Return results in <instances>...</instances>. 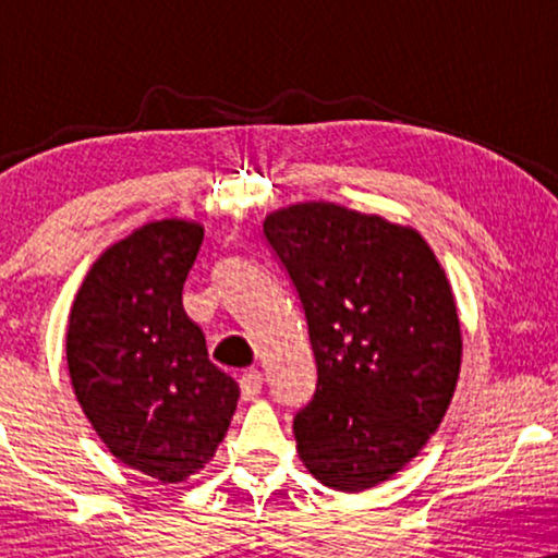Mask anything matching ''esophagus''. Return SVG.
<instances>
[{"label":"esophagus","mask_w":558,"mask_h":558,"mask_svg":"<svg viewBox=\"0 0 558 558\" xmlns=\"http://www.w3.org/2000/svg\"><path fill=\"white\" fill-rule=\"evenodd\" d=\"M262 388H264V373L262 371H246L241 376V396L246 401H251V399H256L258 393H262Z\"/></svg>","instance_id":"obj_1"}]
</instances>
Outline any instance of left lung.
Here are the masks:
<instances>
[{"label":"left lung","mask_w":558,"mask_h":558,"mask_svg":"<svg viewBox=\"0 0 558 558\" xmlns=\"http://www.w3.org/2000/svg\"><path fill=\"white\" fill-rule=\"evenodd\" d=\"M292 281L317 365L294 414L304 468L361 493L414 460L437 432L460 376L452 289L414 228L335 203H300L264 220Z\"/></svg>","instance_id":"obj_1"}]
</instances>
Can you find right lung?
Listing matches in <instances>:
<instances>
[{
  "label": "right lung",
  "mask_w": 558,
  "mask_h": 558,
  "mask_svg": "<svg viewBox=\"0 0 558 558\" xmlns=\"http://www.w3.org/2000/svg\"><path fill=\"white\" fill-rule=\"evenodd\" d=\"M203 226L157 220L90 266L68 325L73 391L119 462L182 483L223 441L239 386L182 310Z\"/></svg>",
  "instance_id": "obj_1"
}]
</instances>
